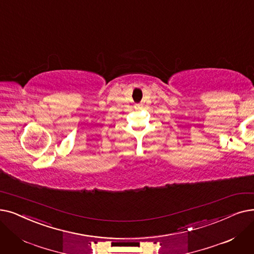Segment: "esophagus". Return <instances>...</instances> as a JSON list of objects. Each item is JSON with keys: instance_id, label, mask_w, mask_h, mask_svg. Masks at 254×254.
Instances as JSON below:
<instances>
[{"instance_id": "1", "label": "esophagus", "mask_w": 254, "mask_h": 254, "mask_svg": "<svg viewBox=\"0 0 254 254\" xmlns=\"http://www.w3.org/2000/svg\"><path fill=\"white\" fill-rule=\"evenodd\" d=\"M135 108H136L137 110H141V109L143 108V104H137V105L135 106Z\"/></svg>"}]
</instances>
